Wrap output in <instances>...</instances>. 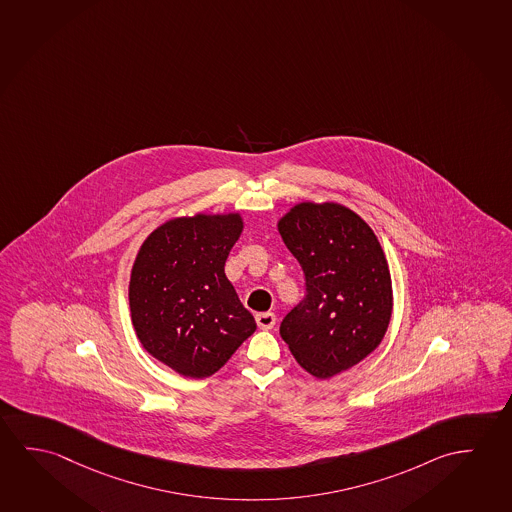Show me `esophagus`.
I'll use <instances>...</instances> for the list:
<instances>
[{
	"label": "esophagus",
	"instance_id": "1",
	"mask_svg": "<svg viewBox=\"0 0 512 512\" xmlns=\"http://www.w3.org/2000/svg\"><path fill=\"white\" fill-rule=\"evenodd\" d=\"M256 324H258L260 329H265V331L272 329L276 325V315L270 313V311L268 313H258L256 315Z\"/></svg>",
	"mask_w": 512,
	"mask_h": 512
}]
</instances>
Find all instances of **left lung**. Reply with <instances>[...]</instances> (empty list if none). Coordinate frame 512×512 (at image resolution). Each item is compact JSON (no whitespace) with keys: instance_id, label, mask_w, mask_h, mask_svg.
<instances>
[{"instance_id":"obj_1","label":"left lung","mask_w":512,"mask_h":512,"mask_svg":"<svg viewBox=\"0 0 512 512\" xmlns=\"http://www.w3.org/2000/svg\"><path fill=\"white\" fill-rule=\"evenodd\" d=\"M279 233L306 286L279 333L306 372L329 379L384 338L393 308L390 268L374 231L340 204H297L279 220Z\"/></svg>"}]
</instances>
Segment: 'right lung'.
Wrapping results in <instances>:
<instances>
[{
    "mask_svg": "<svg viewBox=\"0 0 512 512\" xmlns=\"http://www.w3.org/2000/svg\"><path fill=\"white\" fill-rule=\"evenodd\" d=\"M242 219L195 215L147 236L131 270V322L144 349L178 374L204 379L226 365L256 322L224 274Z\"/></svg>",
    "mask_w": 512,
    "mask_h": 512,
    "instance_id": "add662e5",
    "label": "right lung"
}]
</instances>
